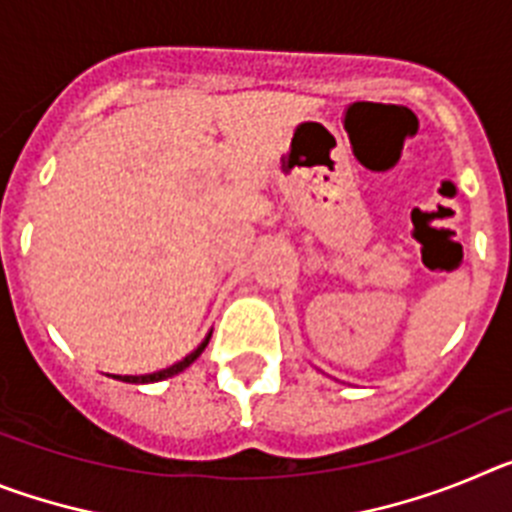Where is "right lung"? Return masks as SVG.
I'll use <instances>...</instances> for the list:
<instances>
[{"instance_id":"right-lung-1","label":"right lung","mask_w":512,"mask_h":512,"mask_svg":"<svg viewBox=\"0 0 512 512\" xmlns=\"http://www.w3.org/2000/svg\"><path fill=\"white\" fill-rule=\"evenodd\" d=\"M210 336H212V333H207V338H205V341H202L200 346L194 348L192 354H187V356H184L182 361H176V364L166 366V369H158V372H151V374H110V377H112V379H120V382H130V384H148V382H161V379H169V377H174V374L184 372V369H187V366L192 364V361L197 359V356H200L202 351H205V346H207V343H210Z\"/></svg>"}]
</instances>
